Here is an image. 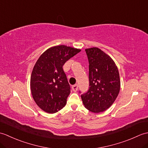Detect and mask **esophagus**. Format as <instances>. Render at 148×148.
<instances>
[{"label": "esophagus", "instance_id": "1", "mask_svg": "<svg viewBox=\"0 0 148 148\" xmlns=\"http://www.w3.org/2000/svg\"><path fill=\"white\" fill-rule=\"evenodd\" d=\"M72 90L74 91V92H77V89H78V86H77V84H75V85H73L72 86Z\"/></svg>", "mask_w": 148, "mask_h": 148}]
</instances>
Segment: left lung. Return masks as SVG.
Returning <instances> with one entry per match:
<instances>
[{
    "instance_id": "left-lung-1",
    "label": "left lung",
    "mask_w": 148,
    "mask_h": 148,
    "mask_svg": "<svg viewBox=\"0 0 148 148\" xmlns=\"http://www.w3.org/2000/svg\"><path fill=\"white\" fill-rule=\"evenodd\" d=\"M89 62L90 88L81 95L84 107L99 113L112 106L120 90V79L114 60L101 49H85Z\"/></svg>"
}]
</instances>
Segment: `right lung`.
<instances>
[{
  "label": "right lung",
  "instance_id": "obj_1",
  "mask_svg": "<svg viewBox=\"0 0 148 148\" xmlns=\"http://www.w3.org/2000/svg\"><path fill=\"white\" fill-rule=\"evenodd\" d=\"M80 51L70 46H55L37 60L30 77V90L34 101L44 111L53 114L66 105L71 88L62 67Z\"/></svg>",
  "mask_w": 148,
  "mask_h": 148
}]
</instances>
